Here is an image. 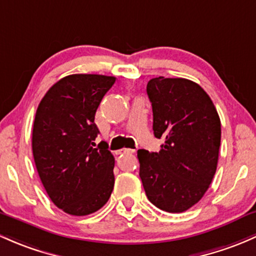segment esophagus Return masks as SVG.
<instances>
[{"label":"esophagus","instance_id":"obj_1","mask_svg":"<svg viewBox=\"0 0 256 256\" xmlns=\"http://www.w3.org/2000/svg\"><path fill=\"white\" fill-rule=\"evenodd\" d=\"M134 152H135V150H131V148H122V150H120V153H122V154H125V153H134Z\"/></svg>","mask_w":256,"mask_h":256}]
</instances>
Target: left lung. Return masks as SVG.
<instances>
[{"instance_id":"left-lung-1","label":"left lung","mask_w":256,"mask_h":256,"mask_svg":"<svg viewBox=\"0 0 256 256\" xmlns=\"http://www.w3.org/2000/svg\"><path fill=\"white\" fill-rule=\"evenodd\" d=\"M160 152L138 150L140 178L150 202L180 214L202 198L218 162L220 120L205 90L186 78L147 83Z\"/></svg>"}]
</instances>
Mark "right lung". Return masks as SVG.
I'll return each mask as SVG.
<instances>
[{"instance_id":"right-lung-1","label":"right lung","mask_w":256,"mask_h":256,"mask_svg":"<svg viewBox=\"0 0 256 256\" xmlns=\"http://www.w3.org/2000/svg\"><path fill=\"white\" fill-rule=\"evenodd\" d=\"M103 74H70L48 90L33 126L34 162L54 204L72 216L102 208L114 189V156L94 122L102 99L115 83Z\"/></svg>"}]
</instances>
